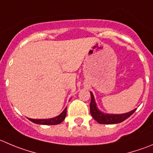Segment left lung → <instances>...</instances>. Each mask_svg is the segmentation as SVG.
Wrapping results in <instances>:
<instances>
[{"mask_svg":"<svg viewBox=\"0 0 153 153\" xmlns=\"http://www.w3.org/2000/svg\"><path fill=\"white\" fill-rule=\"evenodd\" d=\"M91 94V102H90V113L91 116L95 119L96 121L100 124H116V123H120L122 122L125 121L126 119L130 117L132 114L135 112L134 110H131L130 112H128L126 113L123 114H109V113H104L98 110L96 105L94 97L92 93L90 91Z\"/></svg>","mask_w":153,"mask_h":153,"instance_id":"left-lung-1","label":"left lung"}]
</instances>
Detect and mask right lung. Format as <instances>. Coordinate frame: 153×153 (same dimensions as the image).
<instances>
[{"label": "right lung", "instance_id": "1", "mask_svg": "<svg viewBox=\"0 0 153 153\" xmlns=\"http://www.w3.org/2000/svg\"><path fill=\"white\" fill-rule=\"evenodd\" d=\"M67 114V107L63 110L60 115H59L56 117L52 118V119H29L30 121L32 123H36V124L40 125H46V126H52V125H58L60 124L61 123L65 120Z\"/></svg>", "mask_w": 153, "mask_h": 153}]
</instances>
